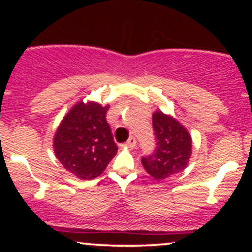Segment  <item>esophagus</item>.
<instances>
[{"label": "esophagus", "mask_w": 252, "mask_h": 252, "mask_svg": "<svg viewBox=\"0 0 252 252\" xmlns=\"http://www.w3.org/2000/svg\"><path fill=\"white\" fill-rule=\"evenodd\" d=\"M126 146L129 147V148L134 149L135 147H136V140H135V137H130L129 140H128V142H126Z\"/></svg>", "instance_id": "34e87169"}]
</instances>
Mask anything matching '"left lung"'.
<instances>
[{
  "instance_id": "obj_1",
  "label": "left lung",
  "mask_w": 252,
  "mask_h": 252,
  "mask_svg": "<svg viewBox=\"0 0 252 252\" xmlns=\"http://www.w3.org/2000/svg\"><path fill=\"white\" fill-rule=\"evenodd\" d=\"M153 128L156 148L152 155L142 158L146 172L155 180H164L189 166L192 155V136L172 115L161 110L153 112Z\"/></svg>"
}]
</instances>
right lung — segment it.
I'll list each match as a JSON object with an SVG mask.
<instances>
[{
	"label": "right lung",
	"instance_id": "obj_1",
	"mask_svg": "<svg viewBox=\"0 0 252 252\" xmlns=\"http://www.w3.org/2000/svg\"><path fill=\"white\" fill-rule=\"evenodd\" d=\"M108 110L109 105L79 100L56 130L54 154L63 169L80 180L99 176L117 153L105 118Z\"/></svg>",
	"mask_w": 252,
	"mask_h": 252
}]
</instances>
